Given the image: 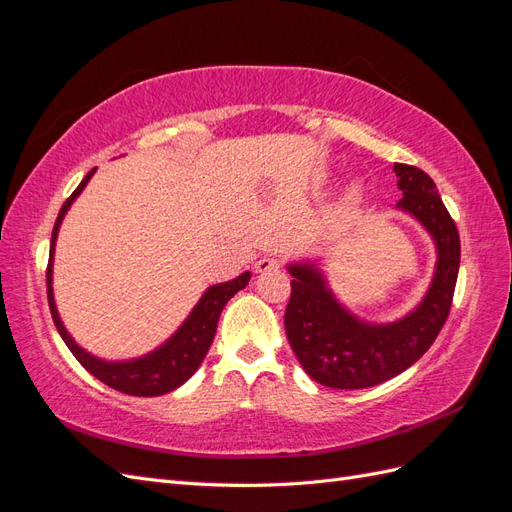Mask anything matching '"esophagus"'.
<instances>
[{
	"mask_svg": "<svg viewBox=\"0 0 512 512\" xmlns=\"http://www.w3.org/2000/svg\"><path fill=\"white\" fill-rule=\"evenodd\" d=\"M280 269V260L275 256H262L260 260H256V271L258 273H267V271H277Z\"/></svg>",
	"mask_w": 512,
	"mask_h": 512,
	"instance_id": "obj_1",
	"label": "esophagus"
}]
</instances>
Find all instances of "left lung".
I'll use <instances>...</instances> for the list:
<instances>
[{"label": "left lung", "instance_id": "left-lung-1", "mask_svg": "<svg viewBox=\"0 0 512 512\" xmlns=\"http://www.w3.org/2000/svg\"><path fill=\"white\" fill-rule=\"evenodd\" d=\"M401 198L397 211L421 224L436 247L431 282L408 314L371 322L354 314L331 288L324 258H294L286 335L303 369L329 389H367L414 365L438 337L451 309L459 273V232L436 183L421 168L393 166Z\"/></svg>", "mask_w": 512, "mask_h": 512}]
</instances>
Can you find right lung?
Listing matches in <instances>:
<instances>
[{"label":"right lung","instance_id":"obj_1","mask_svg":"<svg viewBox=\"0 0 512 512\" xmlns=\"http://www.w3.org/2000/svg\"><path fill=\"white\" fill-rule=\"evenodd\" d=\"M94 173L96 168L89 170L85 179L79 183V188H76L72 196L66 200L53 228L49 269H46V292H49V307L53 314V322L61 339H64L70 352L76 356V361H79L91 376H96L100 382L108 384L111 389L121 393L136 395V397H158V395L175 391L177 386H181L185 380L192 378V374L200 367V363H203V359L211 348L224 305L235 297L239 290H243L247 284H250L252 273L245 271L239 277H235V280L209 286L203 294H200V299L192 307V312L185 316V320L173 333H170V337H166L160 346L141 356H132V359H102V356L85 350L72 337V333L66 329L64 320L59 316V309L55 303V290H53V262H55V245L59 237V228L64 224V218L68 215L72 203L81 196V192L85 190L89 179L94 177Z\"/></svg>","mask_w":512,"mask_h":512}]
</instances>
